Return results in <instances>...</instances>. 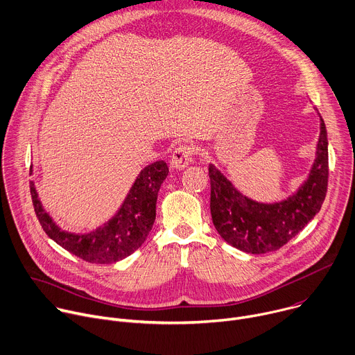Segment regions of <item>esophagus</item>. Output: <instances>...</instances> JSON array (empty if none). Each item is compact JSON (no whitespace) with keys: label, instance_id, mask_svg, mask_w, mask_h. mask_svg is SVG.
<instances>
[{"label":"esophagus","instance_id":"34e87169","mask_svg":"<svg viewBox=\"0 0 355 355\" xmlns=\"http://www.w3.org/2000/svg\"><path fill=\"white\" fill-rule=\"evenodd\" d=\"M192 163V148L188 145H180L171 155V167L175 170H184Z\"/></svg>","mask_w":355,"mask_h":355}]
</instances>
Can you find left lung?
Here are the masks:
<instances>
[{"instance_id": "left-lung-1", "label": "left lung", "mask_w": 355, "mask_h": 355, "mask_svg": "<svg viewBox=\"0 0 355 355\" xmlns=\"http://www.w3.org/2000/svg\"><path fill=\"white\" fill-rule=\"evenodd\" d=\"M318 115L320 132L312 167L304 182L286 199L255 200L235 188L214 164H209L211 220L225 243L255 255L277 251L320 210L327 188L329 157L326 127Z\"/></svg>"}]
</instances>
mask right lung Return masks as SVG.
I'll list each match as a JSON object with an SVG mask.
<instances>
[{"instance_id": "add662e5", "label": "right lung", "mask_w": 355, "mask_h": 355, "mask_svg": "<svg viewBox=\"0 0 355 355\" xmlns=\"http://www.w3.org/2000/svg\"><path fill=\"white\" fill-rule=\"evenodd\" d=\"M167 175L168 167L163 160L146 166L116 213L90 232L62 230L43 207L35 181L31 182V193L36 216L53 241L86 262L107 265L125 259L146 241L156 218L157 195Z\"/></svg>"}]
</instances>
